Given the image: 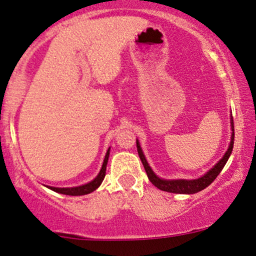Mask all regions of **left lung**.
<instances>
[{
	"mask_svg": "<svg viewBox=\"0 0 256 256\" xmlns=\"http://www.w3.org/2000/svg\"><path fill=\"white\" fill-rule=\"evenodd\" d=\"M232 128L234 131L232 116ZM234 138H235V134L232 132V142H230L229 149H228L226 155L223 156V158H222L214 168L210 169V170H208V173L204 175V176L196 178V180H163V178H160L158 176H156L155 173L152 170V168H150L149 164H148V162H146V158H144L143 152H142L138 140H137V152H138V155H140L142 163H143L144 169H146L148 178H149V180L152 181V184H154V186H156L161 190H164V192L178 193V194H193V193L200 192V190L206 188V187L214 182V178L220 175L222 169H223L224 166H226L228 158H230V154H232V152Z\"/></svg>",
	"mask_w": 256,
	"mask_h": 256,
	"instance_id": "8db88e82",
	"label": "left lung"
}]
</instances>
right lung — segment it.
Wrapping results in <instances>:
<instances>
[{"mask_svg": "<svg viewBox=\"0 0 256 256\" xmlns=\"http://www.w3.org/2000/svg\"><path fill=\"white\" fill-rule=\"evenodd\" d=\"M110 149L107 150L106 156H104V163H102V168H101L100 173L96 178H94L93 181L87 184H83V186H78V187H70V188H58V187H48V188L54 190L57 193H62V194H66V196H84L88 194V193H92L93 190H95L100 186L102 180L104 178V175H106V166L107 162H108V156H110Z\"/></svg>", "mask_w": 256, "mask_h": 256, "instance_id": "right-lung-1", "label": "right lung"}]
</instances>
